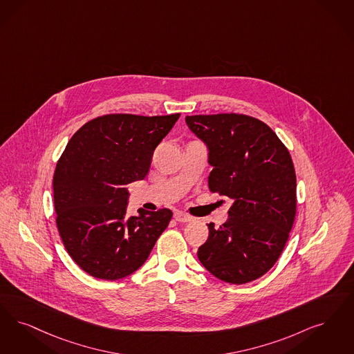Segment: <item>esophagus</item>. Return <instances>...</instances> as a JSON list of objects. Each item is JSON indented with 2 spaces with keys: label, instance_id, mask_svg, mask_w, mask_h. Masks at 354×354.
Returning <instances> with one entry per match:
<instances>
[{
  "label": "esophagus",
  "instance_id": "34e87169",
  "mask_svg": "<svg viewBox=\"0 0 354 354\" xmlns=\"http://www.w3.org/2000/svg\"><path fill=\"white\" fill-rule=\"evenodd\" d=\"M174 218H175L176 221H180V223H189V221H192V220H194V217H192V216H189V214H187V213L183 212L174 213Z\"/></svg>",
  "mask_w": 354,
  "mask_h": 354
}]
</instances>
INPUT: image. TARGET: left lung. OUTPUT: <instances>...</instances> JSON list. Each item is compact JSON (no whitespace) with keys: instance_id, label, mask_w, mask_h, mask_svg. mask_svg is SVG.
<instances>
[{"instance_id":"left-lung-1","label":"left lung","mask_w":354,"mask_h":354,"mask_svg":"<svg viewBox=\"0 0 354 354\" xmlns=\"http://www.w3.org/2000/svg\"><path fill=\"white\" fill-rule=\"evenodd\" d=\"M185 122L207 145L211 192L233 200L221 227L208 224L198 261L224 282L255 281L278 261L294 225L297 175L291 156L265 122L249 115L198 114L187 115Z\"/></svg>"}]
</instances>
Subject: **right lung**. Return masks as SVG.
Returning <instances> with one entry per match:
<instances>
[{"instance_id": "right-lung-1", "label": "right lung", "mask_w": 354, "mask_h": 354, "mask_svg": "<svg viewBox=\"0 0 354 354\" xmlns=\"http://www.w3.org/2000/svg\"><path fill=\"white\" fill-rule=\"evenodd\" d=\"M180 113L106 114L80 127L54 174V205L62 241L89 275L115 281L141 268L172 212L127 216V184L147 175L156 146Z\"/></svg>"}]
</instances>
